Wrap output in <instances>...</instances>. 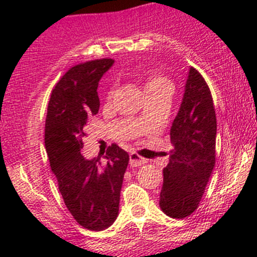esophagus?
<instances>
[{
	"mask_svg": "<svg viewBox=\"0 0 257 257\" xmlns=\"http://www.w3.org/2000/svg\"><path fill=\"white\" fill-rule=\"evenodd\" d=\"M147 163V160L140 157L139 154L136 153H131L130 154V166L131 167H139V166L145 165Z\"/></svg>",
	"mask_w": 257,
	"mask_h": 257,
	"instance_id": "34e87169",
	"label": "esophagus"
}]
</instances>
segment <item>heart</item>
<instances>
[{
  "label": "heart",
  "instance_id": "heart-1",
  "mask_svg": "<svg viewBox=\"0 0 257 257\" xmlns=\"http://www.w3.org/2000/svg\"><path fill=\"white\" fill-rule=\"evenodd\" d=\"M160 87H171V82L166 77L161 76V74H149L144 83L145 92Z\"/></svg>",
  "mask_w": 257,
  "mask_h": 257
}]
</instances>
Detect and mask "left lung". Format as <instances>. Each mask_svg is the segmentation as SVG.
<instances>
[{
  "label": "left lung",
  "instance_id": "1",
  "mask_svg": "<svg viewBox=\"0 0 257 257\" xmlns=\"http://www.w3.org/2000/svg\"><path fill=\"white\" fill-rule=\"evenodd\" d=\"M172 151L163 169L160 207L174 219L197 210L215 167L216 114L210 88L189 68L183 100L170 130Z\"/></svg>",
  "mask_w": 257,
  "mask_h": 257
}]
</instances>
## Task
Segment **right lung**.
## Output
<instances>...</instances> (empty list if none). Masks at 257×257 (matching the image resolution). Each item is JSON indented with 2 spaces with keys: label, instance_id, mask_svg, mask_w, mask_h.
<instances>
[{
  "label": "right lung",
  "instance_id": "right-lung-1",
  "mask_svg": "<svg viewBox=\"0 0 257 257\" xmlns=\"http://www.w3.org/2000/svg\"><path fill=\"white\" fill-rule=\"evenodd\" d=\"M113 59L70 68L52 90L45 124V147L59 190L76 221L88 230H104L118 216L128 154L112 144L103 157L81 153L85 127L99 112L97 85Z\"/></svg>",
  "mask_w": 257,
  "mask_h": 257
}]
</instances>
